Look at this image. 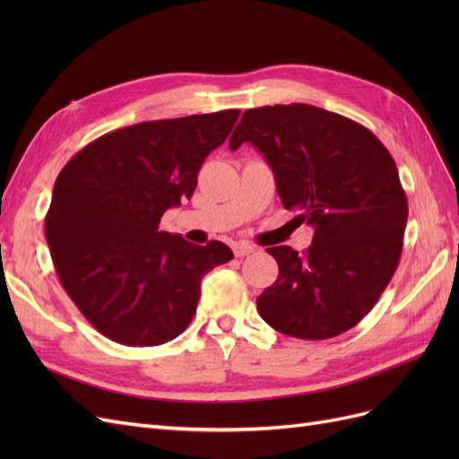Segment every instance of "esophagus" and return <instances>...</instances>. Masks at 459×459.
Instances as JSON below:
<instances>
[{
    "mask_svg": "<svg viewBox=\"0 0 459 459\" xmlns=\"http://www.w3.org/2000/svg\"><path fill=\"white\" fill-rule=\"evenodd\" d=\"M251 253H255V247L248 245V243H235L233 245V255L238 258H243V256H248Z\"/></svg>",
    "mask_w": 459,
    "mask_h": 459,
    "instance_id": "esophagus-1",
    "label": "esophagus"
}]
</instances>
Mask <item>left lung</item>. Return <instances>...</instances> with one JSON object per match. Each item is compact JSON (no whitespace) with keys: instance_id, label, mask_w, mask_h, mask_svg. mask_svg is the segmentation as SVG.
I'll list each match as a JSON object with an SVG mask.
<instances>
[{"instance_id":"8db88e82","label":"left lung","mask_w":459,"mask_h":459,"mask_svg":"<svg viewBox=\"0 0 459 459\" xmlns=\"http://www.w3.org/2000/svg\"><path fill=\"white\" fill-rule=\"evenodd\" d=\"M253 143L287 211L314 226L300 255L270 247L277 280L256 299L264 322L322 341L362 322L394 275L408 221L396 162L362 124L307 103L248 108L230 149Z\"/></svg>"}]
</instances>
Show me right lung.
<instances>
[{"label":"right lung","instance_id":"obj_1","mask_svg":"<svg viewBox=\"0 0 459 459\" xmlns=\"http://www.w3.org/2000/svg\"><path fill=\"white\" fill-rule=\"evenodd\" d=\"M238 108L132 124L80 149L55 179L46 239L78 310L107 339L157 346L191 324L203 275L233 258L159 228L197 187L208 152L230 135Z\"/></svg>","mask_w":459,"mask_h":459}]
</instances>
